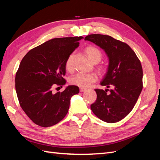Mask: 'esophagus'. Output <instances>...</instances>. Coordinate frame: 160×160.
<instances>
[{
    "label": "esophagus",
    "mask_w": 160,
    "mask_h": 160,
    "mask_svg": "<svg viewBox=\"0 0 160 160\" xmlns=\"http://www.w3.org/2000/svg\"><path fill=\"white\" fill-rule=\"evenodd\" d=\"M87 90V89L86 88H80V91L81 92H84V91H85Z\"/></svg>",
    "instance_id": "1"
}]
</instances>
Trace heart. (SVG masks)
<instances>
[{"mask_svg": "<svg viewBox=\"0 0 160 160\" xmlns=\"http://www.w3.org/2000/svg\"><path fill=\"white\" fill-rule=\"evenodd\" d=\"M86 52L89 59L92 61L99 62L101 57H102V53L101 51L95 47H88L86 49ZM65 67L67 69H71V57L67 59ZM98 79V75L94 72H86L81 71L77 73L72 75L70 79V83L72 85L79 86L82 88H86L89 87L92 83Z\"/></svg>", "mask_w": 160, "mask_h": 160, "instance_id": "1", "label": "heart"}]
</instances>
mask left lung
Returning <instances> with one entry per match:
<instances>
[{
	"instance_id": "left-lung-1",
	"label": "left lung",
	"mask_w": 160,
	"mask_h": 160,
	"mask_svg": "<svg viewBox=\"0 0 160 160\" xmlns=\"http://www.w3.org/2000/svg\"><path fill=\"white\" fill-rule=\"evenodd\" d=\"M102 49L109 59L108 71L101 85L108 89H95V102L91 105L93 113L107 123L119 122L131 112L141 93L143 70L135 52L126 43L109 35L93 34L85 37Z\"/></svg>"
}]
</instances>
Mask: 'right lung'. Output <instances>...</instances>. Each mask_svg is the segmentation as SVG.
Here are the masks:
<instances>
[{"instance_id": "right-lung-1", "label": "right lung", "mask_w": 160, "mask_h": 160, "mask_svg": "<svg viewBox=\"0 0 160 160\" xmlns=\"http://www.w3.org/2000/svg\"><path fill=\"white\" fill-rule=\"evenodd\" d=\"M83 37L52 38L28 51L23 57L15 77V89L22 110L35 124L50 127L65 118L72 95L79 93L75 85L52 93L55 85L66 81L65 63L79 46Z\"/></svg>"}]
</instances>
